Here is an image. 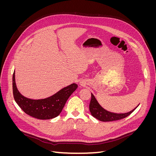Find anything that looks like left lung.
<instances>
[{
	"label": "left lung",
	"instance_id": "8db88e82",
	"mask_svg": "<svg viewBox=\"0 0 156 156\" xmlns=\"http://www.w3.org/2000/svg\"><path fill=\"white\" fill-rule=\"evenodd\" d=\"M138 106L139 105L135 108H133V110L126 113H115L109 112L105 110V108H103L100 105V103L97 101L95 96L91 93V100L90 102L89 108L90 111L91 112V115L98 120L102 122H111L124 119V118L129 116L131 113L133 112Z\"/></svg>",
	"mask_w": 156,
	"mask_h": 156
}]
</instances>
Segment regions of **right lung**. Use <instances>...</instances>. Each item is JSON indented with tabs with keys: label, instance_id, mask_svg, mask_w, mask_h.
<instances>
[{
	"label": "right lung",
	"instance_id": "right-lung-1",
	"mask_svg": "<svg viewBox=\"0 0 156 156\" xmlns=\"http://www.w3.org/2000/svg\"><path fill=\"white\" fill-rule=\"evenodd\" d=\"M14 100L26 114L40 120H48L60 115L69 97L78 87L73 83L62 88L53 96L40 100H33L23 96L16 83L15 71L12 78Z\"/></svg>",
	"mask_w": 156,
	"mask_h": 156
}]
</instances>
